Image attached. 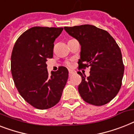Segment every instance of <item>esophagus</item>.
Wrapping results in <instances>:
<instances>
[{"instance_id":"esophagus-1","label":"esophagus","mask_w":134,"mask_h":134,"mask_svg":"<svg viewBox=\"0 0 134 134\" xmlns=\"http://www.w3.org/2000/svg\"><path fill=\"white\" fill-rule=\"evenodd\" d=\"M76 73V71L74 70V69H69V75L71 76V75L74 74Z\"/></svg>"}]
</instances>
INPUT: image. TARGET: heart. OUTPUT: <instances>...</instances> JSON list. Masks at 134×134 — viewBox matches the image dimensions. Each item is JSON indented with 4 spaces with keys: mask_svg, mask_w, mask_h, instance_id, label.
Wrapping results in <instances>:
<instances>
[{
    "mask_svg": "<svg viewBox=\"0 0 134 134\" xmlns=\"http://www.w3.org/2000/svg\"><path fill=\"white\" fill-rule=\"evenodd\" d=\"M66 65H67L68 67H71V66L72 65V63H71V62L70 61H67L66 62Z\"/></svg>",
    "mask_w": 134,
    "mask_h": 134,
    "instance_id": "b5f03b06",
    "label": "heart"
}]
</instances>
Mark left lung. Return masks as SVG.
Returning a JSON list of instances; mask_svg holds the SVG:
<instances>
[{
  "label": "left lung",
  "mask_w": 134,
  "mask_h": 134,
  "mask_svg": "<svg viewBox=\"0 0 134 134\" xmlns=\"http://www.w3.org/2000/svg\"><path fill=\"white\" fill-rule=\"evenodd\" d=\"M66 32L80 44L79 68L90 67L88 77L78 71L82 81L78 90L85 102L101 106L118 93L124 74L121 51L111 36L92 25L65 27Z\"/></svg>",
  "instance_id": "8db88e82"
}]
</instances>
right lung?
Returning <instances> with one entry per match:
<instances>
[{"mask_svg": "<svg viewBox=\"0 0 134 134\" xmlns=\"http://www.w3.org/2000/svg\"><path fill=\"white\" fill-rule=\"evenodd\" d=\"M63 28L34 27L16 41L11 56V71L18 92L39 109L51 108L59 102L68 70L60 67L49 75L46 62L53 57L54 42Z\"/></svg>", "mask_w": 134, "mask_h": 134, "instance_id": "obj_1", "label": "right lung"}]
</instances>
